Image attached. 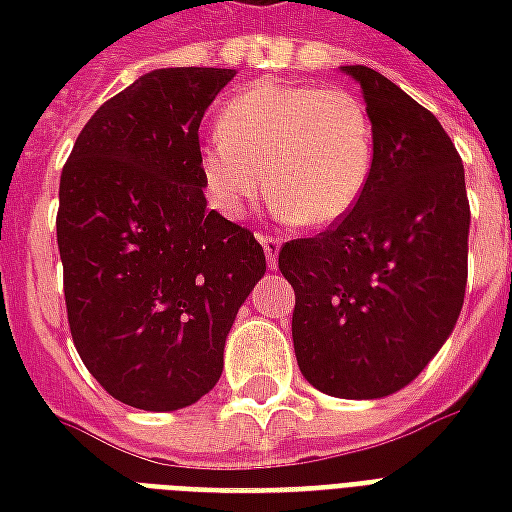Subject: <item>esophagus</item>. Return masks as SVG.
Masks as SVG:
<instances>
[{
	"instance_id": "esophagus-1",
	"label": "esophagus",
	"mask_w": 512,
	"mask_h": 512,
	"mask_svg": "<svg viewBox=\"0 0 512 512\" xmlns=\"http://www.w3.org/2000/svg\"><path fill=\"white\" fill-rule=\"evenodd\" d=\"M260 244H263V252H266L268 266H271V268L277 266V257H279V246H282V238H279V235H260Z\"/></svg>"
}]
</instances>
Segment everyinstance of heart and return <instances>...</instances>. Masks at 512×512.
I'll return each mask as SVG.
<instances>
[{
	"label": "heart",
	"mask_w": 512,
	"mask_h": 512,
	"mask_svg": "<svg viewBox=\"0 0 512 512\" xmlns=\"http://www.w3.org/2000/svg\"><path fill=\"white\" fill-rule=\"evenodd\" d=\"M216 134L200 169L227 216H244L268 186L285 222L323 227L354 208L373 169L367 106L337 84H252L222 106Z\"/></svg>",
	"instance_id": "1"
}]
</instances>
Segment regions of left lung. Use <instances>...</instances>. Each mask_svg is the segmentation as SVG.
Returning <instances> with one entry per match:
<instances>
[{
    "label": "left lung",
    "mask_w": 512,
    "mask_h": 512,
    "mask_svg": "<svg viewBox=\"0 0 512 512\" xmlns=\"http://www.w3.org/2000/svg\"><path fill=\"white\" fill-rule=\"evenodd\" d=\"M373 169L351 211L279 249L296 293L301 376L332 397L373 400L411 384L458 321L469 200L458 150L425 106L365 65Z\"/></svg>",
    "instance_id": "1"
}]
</instances>
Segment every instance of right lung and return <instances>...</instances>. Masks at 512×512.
<instances>
[{
  "instance_id": "right-lung-1",
  "label": "right lung",
  "mask_w": 512,
  "mask_h": 512,
  "mask_svg": "<svg viewBox=\"0 0 512 512\" xmlns=\"http://www.w3.org/2000/svg\"><path fill=\"white\" fill-rule=\"evenodd\" d=\"M230 68H161L95 112L60 175L57 246L84 367L142 411L208 395L266 274L252 230L205 205L200 123Z\"/></svg>"
}]
</instances>
